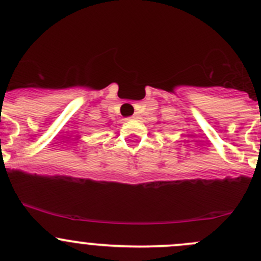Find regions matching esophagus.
<instances>
[{"instance_id": "obj_1", "label": "esophagus", "mask_w": 261, "mask_h": 261, "mask_svg": "<svg viewBox=\"0 0 261 261\" xmlns=\"http://www.w3.org/2000/svg\"><path fill=\"white\" fill-rule=\"evenodd\" d=\"M138 117H139V115H138V114H135L134 116H131V117L126 118V120H131V118H138Z\"/></svg>"}]
</instances>
